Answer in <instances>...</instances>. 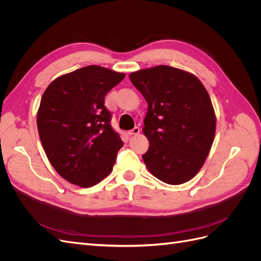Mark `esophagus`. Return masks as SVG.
Wrapping results in <instances>:
<instances>
[{"instance_id": "34e87169", "label": "esophagus", "mask_w": 261, "mask_h": 261, "mask_svg": "<svg viewBox=\"0 0 261 261\" xmlns=\"http://www.w3.org/2000/svg\"><path fill=\"white\" fill-rule=\"evenodd\" d=\"M139 132H140V128L139 127H134L133 129H130L129 132H128V135H138L139 134Z\"/></svg>"}]
</instances>
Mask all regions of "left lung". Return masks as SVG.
<instances>
[{
  "mask_svg": "<svg viewBox=\"0 0 261 261\" xmlns=\"http://www.w3.org/2000/svg\"><path fill=\"white\" fill-rule=\"evenodd\" d=\"M148 103L143 132L149 140L143 154L147 169L164 183L191 180L206 161L216 134L209 93L194 74L168 65L129 75Z\"/></svg>",
  "mask_w": 261,
  "mask_h": 261,
  "instance_id": "obj_1",
  "label": "left lung"
}]
</instances>
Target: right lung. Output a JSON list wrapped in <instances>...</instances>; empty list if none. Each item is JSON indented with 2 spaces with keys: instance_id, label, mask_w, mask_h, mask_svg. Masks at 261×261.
Instances as JSON below:
<instances>
[{
  "instance_id": "1",
  "label": "right lung",
  "mask_w": 261,
  "mask_h": 261,
  "mask_svg": "<svg viewBox=\"0 0 261 261\" xmlns=\"http://www.w3.org/2000/svg\"><path fill=\"white\" fill-rule=\"evenodd\" d=\"M124 77L89 65L58 77L43 92L39 137L52 167L69 183L91 187L112 172L123 141L110 124L105 97Z\"/></svg>"
}]
</instances>
